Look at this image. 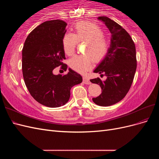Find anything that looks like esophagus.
<instances>
[{
  "instance_id": "esophagus-1",
  "label": "esophagus",
  "mask_w": 159,
  "mask_h": 159,
  "mask_svg": "<svg viewBox=\"0 0 159 159\" xmlns=\"http://www.w3.org/2000/svg\"><path fill=\"white\" fill-rule=\"evenodd\" d=\"M83 82L85 84H91L88 78H86V77H83Z\"/></svg>"
}]
</instances>
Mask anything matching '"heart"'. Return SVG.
<instances>
[{
    "label": "heart",
    "mask_w": 159,
    "mask_h": 159,
    "mask_svg": "<svg viewBox=\"0 0 159 159\" xmlns=\"http://www.w3.org/2000/svg\"><path fill=\"white\" fill-rule=\"evenodd\" d=\"M77 40L87 42L85 55H76L70 60L71 69L84 74L89 70L95 62L102 61L107 54L109 44L104 37V32L98 25L88 21L77 22L74 26V33H66L62 39V46L65 54L71 56L75 52Z\"/></svg>",
    "instance_id": "b5f03b06"
}]
</instances>
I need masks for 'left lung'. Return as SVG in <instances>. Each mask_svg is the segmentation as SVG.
I'll return each mask as SVG.
<instances>
[{
  "instance_id": "obj_1",
  "label": "left lung",
  "mask_w": 159,
  "mask_h": 159,
  "mask_svg": "<svg viewBox=\"0 0 159 159\" xmlns=\"http://www.w3.org/2000/svg\"><path fill=\"white\" fill-rule=\"evenodd\" d=\"M98 20L105 24L111 36L107 54L93 72L107 79L98 78L90 81L102 88V93L93 98V102L106 107L123 99L131 88L137 69L136 48L131 36L117 22L107 16H99Z\"/></svg>"
}]
</instances>
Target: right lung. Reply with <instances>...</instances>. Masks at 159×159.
<instances>
[{"label": "right lung", "mask_w": 159, "mask_h": 159, "mask_svg": "<svg viewBox=\"0 0 159 159\" xmlns=\"http://www.w3.org/2000/svg\"><path fill=\"white\" fill-rule=\"evenodd\" d=\"M67 23L53 20L42 23L28 36L22 49V74L26 88L36 102L59 107L69 101L70 89L82 82V77L71 68L68 74L54 75L53 70L66 59L62 39Z\"/></svg>", "instance_id": "add662e5"}]
</instances>
